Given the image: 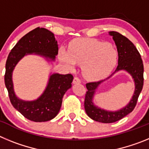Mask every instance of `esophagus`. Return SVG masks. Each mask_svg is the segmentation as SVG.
<instances>
[{
    "label": "esophagus",
    "instance_id": "1",
    "mask_svg": "<svg viewBox=\"0 0 149 149\" xmlns=\"http://www.w3.org/2000/svg\"><path fill=\"white\" fill-rule=\"evenodd\" d=\"M81 80L79 79V77H74V80H73V84H81Z\"/></svg>",
    "mask_w": 149,
    "mask_h": 149
}]
</instances>
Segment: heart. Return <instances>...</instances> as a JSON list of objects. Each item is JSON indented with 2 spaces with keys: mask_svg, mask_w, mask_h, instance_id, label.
Listing matches in <instances>:
<instances>
[{
  "mask_svg": "<svg viewBox=\"0 0 149 149\" xmlns=\"http://www.w3.org/2000/svg\"><path fill=\"white\" fill-rule=\"evenodd\" d=\"M117 52L113 46L96 39L78 40L71 44L69 51L60 48L59 59L70 69L76 63L82 65V74L90 81L107 77L116 65Z\"/></svg>",
  "mask_w": 149,
  "mask_h": 149,
  "instance_id": "obj_1",
  "label": "heart"
}]
</instances>
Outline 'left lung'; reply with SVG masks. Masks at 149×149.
Masks as SVG:
<instances>
[{"label": "left lung", "mask_w": 149, "mask_h": 149, "mask_svg": "<svg viewBox=\"0 0 149 149\" xmlns=\"http://www.w3.org/2000/svg\"><path fill=\"white\" fill-rule=\"evenodd\" d=\"M109 34L113 36V39L115 42L119 59L118 66L116 71L106 79L119 70H125L130 73L134 79L135 90L132 98L125 107L116 111H109L100 109L97 106H95L93 103V97L96 89L101 82L106 80L86 84V86L88 90L85 96L84 108L89 118L96 122L102 123H113L117 122L133 111L136 104L139 94L143 89L144 81V68L143 60L135 45L127 38L122 36L119 33L110 31L109 32Z\"/></svg>", "instance_id": "left-lung-1"}]
</instances>
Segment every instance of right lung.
Instances as JSON below:
<instances>
[{
    "mask_svg": "<svg viewBox=\"0 0 149 149\" xmlns=\"http://www.w3.org/2000/svg\"><path fill=\"white\" fill-rule=\"evenodd\" d=\"M31 54L43 56L48 61H54L58 54V45L54 34L45 28L37 27L18 41L6 60L5 85L11 104L24 116L36 122H47L58 114L63 95L72 87L73 76L71 74H51L48 85L37 99H19L13 88V72L17 63L25 55Z\"/></svg>",
    "mask_w": 149,
    "mask_h": 149,
    "instance_id": "1",
    "label": "right lung"
}]
</instances>
